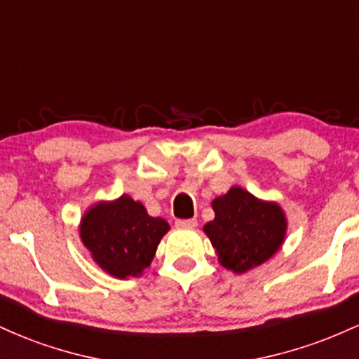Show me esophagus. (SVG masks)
<instances>
[{
	"instance_id": "34e87169",
	"label": "esophagus",
	"mask_w": 359,
	"mask_h": 359,
	"mask_svg": "<svg viewBox=\"0 0 359 359\" xmlns=\"http://www.w3.org/2000/svg\"><path fill=\"white\" fill-rule=\"evenodd\" d=\"M175 226L180 229H194L197 226V219H177Z\"/></svg>"
}]
</instances>
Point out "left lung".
Returning a JSON list of instances; mask_svg holds the SVG:
<instances>
[{
    "label": "left lung",
    "instance_id": "obj_1",
    "mask_svg": "<svg viewBox=\"0 0 359 359\" xmlns=\"http://www.w3.org/2000/svg\"><path fill=\"white\" fill-rule=\"evenodd\" d=\"M214 219L204 226L224 269L245 273L273 257L287 233V217L277 203L259 201L241 187L212 201Z\"/></svg>",
    "mask_w": 359,
    "mask_h": 359
}]
</instances>
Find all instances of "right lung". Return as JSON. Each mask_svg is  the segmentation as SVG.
<instances>
[{
    "mask_svg": "<svg viewBox=\"0 0 359 359\" xmlns=\"http://www.w3.org/2000/svg\"><path fill=\"white\" fill-rule=\"evenodd\" d=\"M170 226L148 216L145 205L130 196L101 201L82 217L81 240L90 257L111 277H138L155 257L156 246Z\"/></svg>",
    "mask_w": 359,
    "mask_h": 359,
    "instance_id": "right-lung-1",
    "label": "right lung"
}]
</instances>
